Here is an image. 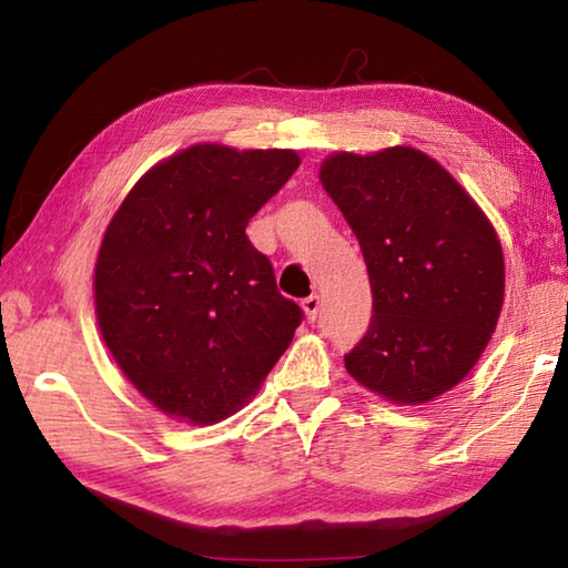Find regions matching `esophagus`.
Listing matches in <instances>:
<instances>
[{
    "label": "esophagus",
    "mask_w": 568,
    "mask_h": 568,
    "mask_svg": "<svg viewBox=\"0 0 568 568\" xmlns=\"http://www.w3.org/2000/svg\"><path fill=\"white\" fill-rule=\"evenodd\" d=\"M303 311L307 321H315L321 313V295H307L303 301Z\"/></svg>",
    "instance_id": "esophagus-1"
}]
</instances>
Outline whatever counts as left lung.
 <instances>
[{"instance_id": "obj_1", "label": "left lung", "mask_w": 568, "mask_h": 568, "mask_svg": "<svg viewBox=\"0 0 568 568\" xmlns=\"http://www.w3.org/2000/svg\"><path fill=\"white\" fill-rule=\"evenodd\" d=\"M321 182L368 265L373 315L345 368L393 403L454 388L491 341L504 253L491 223L436 160L410 148L338 152Z\"/></svg>"}]
</instances>
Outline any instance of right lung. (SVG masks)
<instances>
[{
  "label": "right lung",
  "instance_id": "right-lung-1",
  "mask_svg": "<svg viewBox=\"0 0 568 568\" xmlns=\"http://www.w3.org/2000/svg\"><path fill=\"white\" fill-rule=\"evenodd\" d=\"M301 160L195 145L124 197L94 267L102 338L168 416L217 423L253 396L303 323L245 235Z\"/></svg>",
  "mask_w": 568,
  "mask_h": 568
}]
</instances>
